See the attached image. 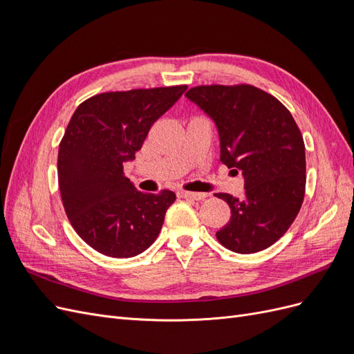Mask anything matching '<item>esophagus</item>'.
<instances>
[{
	"label": "esophagus",
	"instance_id": "esophagus-1",
	"mask_svg": "<svg viewBox=\"0 0 354 354\" xmlns=\"http://www.w3.org/2000/svg\"><path fill=\"white\" fill-rule=\"evenodd\" d=\"M178 196L187 198V199H192V201H203L207 198L205 194H199V192H186V190L178 192Z\"/></svg>",
	"mask_w": 354,
	"mask_h": 354
}]
</instances>
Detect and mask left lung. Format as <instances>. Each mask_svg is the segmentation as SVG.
I'll use <instances>...</instances> for the list:
<instances>
[{
	"label": "left lung",
	"mask_w": 354,
	"mask_h": 354,
	"mask_svg": "<svg viewBox=\"0 0 354 354\" xmlns=\"http://www.w3.org/2000/svg\"><path fill=\"white\" fill-rule=\"evenodd\" d=\"M186 95L216 121L221 162L245 178L242 198L217 194L232 212L218 242L239 254L269 248L291 227L306 194V146L291 112L250 84L198 85Z\"/></svg>",
	"instance_id": "left-lung-1"
}]
</instances>
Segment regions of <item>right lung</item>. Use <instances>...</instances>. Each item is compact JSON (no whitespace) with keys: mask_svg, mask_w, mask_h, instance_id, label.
I'll use <instances>...</instances> for the list:
<instances>
[{"mask_svg":"<svg viewBox=\"0 0 354 354\" xmlns=\"http://www.w3.org/2000/svg\"><path fill=\"white\" fill-rule=\"evenodd\" d=\"M187 85L108 91L84 100L59 145L63 207L78 236L97 252L130 259L151 246L176 194H143L124 174L151 127Z\"/></svg>","mask_w":354,"mask_h":354,"instance_id":"add662e5","label":"right lung"}]
</instances>
